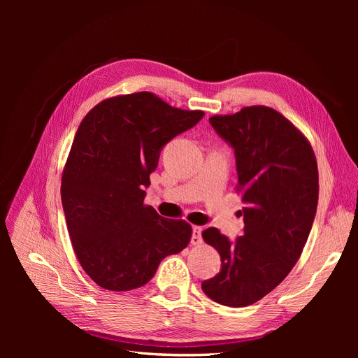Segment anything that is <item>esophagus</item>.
I'll return each instance as SVG.
<instances>
[{"instance_id":"esophagus-1","label":"esophagus","mask_w":358,"mask_h":358,"mask_svg":"<svg viewBox=\"0 0 358 358\" xmlns=\"http://www.w3.org/2000/svg\"><path fill=\"white\" fill-rule=\"evenodd\" d=\"M201 232H203V228L200 227H194L193 228V234H192V243L193 245H200L201 243Z\"/></svg>"}]
</instances>
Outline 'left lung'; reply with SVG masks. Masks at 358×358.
<instances>
[{
    "instance_id": "1",
    "label": "left lung",
    "mask_w": 358,
    "mask_h": 358,
    "mask_svg": "<svg viewBox=\"0 0 358 358\" xmlns=\"http://www.w3.org/2000/svg\"><path fill=\"white\" fill-rule=\"evenodd\" d=\"M209 123L234 149L245 227L234 241L216 228L203 232L222 266L201 289L220 305L243 308L275 289L302 254L316 215L317 165L306 138L270 107Z\"/></svg>"
}]
</instances>
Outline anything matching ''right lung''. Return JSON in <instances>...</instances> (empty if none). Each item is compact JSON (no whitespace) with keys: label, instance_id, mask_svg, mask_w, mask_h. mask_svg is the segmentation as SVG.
Masks as SVG:
<instances>
[{"label":"right lung","instance_id":"obj_1","mask_svg":"<svg viewBox=\"0 0 358 358\" xmlns=\"http://www.w3.org/2000/svg\"><path fill=\"white\" fill-rule=\"evenodd\" d=\"M203 116L135 92L104 100L80 124L61 197L73 251L100 287H142L190 242L189 223L159 216L143 200L162 148Z\"/></svg>","mask_w":358,"mask_h":358}]
</instances>
